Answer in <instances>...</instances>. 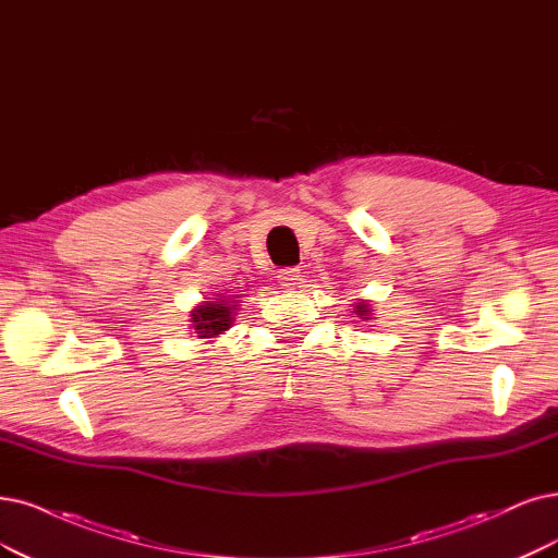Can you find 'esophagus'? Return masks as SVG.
<instances>
[{
  "mask_svg": "<svg viewBox=\"0 0 558 558\" xmlns=\"http://www.w3.org/2000/svg\"><path fill=\"white\" fill-rule=\"evenodd\" d=\"M278 282L284 287V290H292V287H296V284H301V280H303V276H301V268H280L278 271Z\"/></svg>",
  "mask_w": 558,
  "mask_h": 558,
  "instance_id": "34e87169",
  "label": "esophagus"
}]
</instances>
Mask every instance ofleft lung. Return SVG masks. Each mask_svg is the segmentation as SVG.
I'll return each mask as SVG.
<instances>
[{
    "label": "left lung",
    "mask_w": 558,
    "mask_h": 558,
    "mask_svg": "<svg viewBox=\"0 0 558 558\" xmlns=\"http://www.w3.org/2000/svg\"><path fill=\"white\" fill-rule=\"evenodd\" d=\"M354 313H356L361 319H369V315H373V311H369V305L363 303V301L354 305Z\"/></svg>",
    "instance_id": "8db88e82"
}]
</instances>
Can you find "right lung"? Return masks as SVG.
Listing matches in <instances>:
<instances>
[{"label": "right lung", "instance_id": "add662e5", "mask_svg": "<svg viewBox=\"0 0 558 558\" xmlns=\"http://www.w3.org/2000/svg\"><path fill=\"white\" fill-rule=\"evenodd\" d=\"M236 307L232 305V301H206L204 305H199L197 311H193V322H195V331L199 333V338H214L227 328L232 326V313Z\"/></svg>", "mask_w": 558, "mask_h": 558}]
</instances>
